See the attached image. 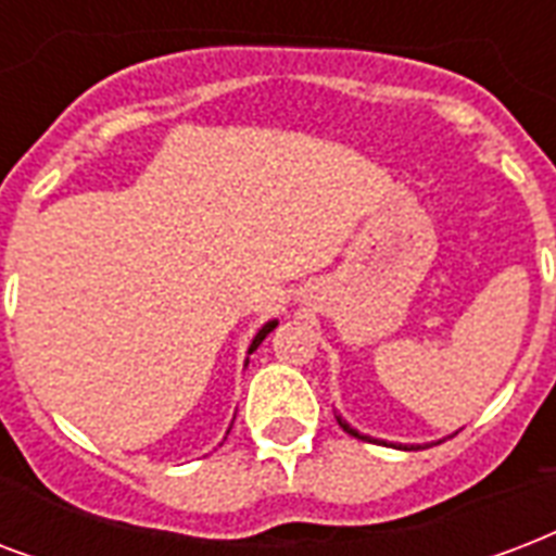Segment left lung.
<instances>
[{"instance_id": "left-lung-1", "label": "left lung", "mask_w": 556, "mask_h": 556, "mask_svg": "<svg viewBox=\"0 0 556 556\" xmlns=\"http://www.w3.org/2000/svg\"><path fill=\"white\" fill-rule=\"evenodd\" d=\"M334 419H338V426H341L346 434H353V438H358V440H370V443H384V446H388V440H372V438H367V434H362L358 429H353V426H350V422H346L341 414H334ZM391 446H393V443H391ZM400 448H419V446H400Z\"/></svg>"}]
</instances>
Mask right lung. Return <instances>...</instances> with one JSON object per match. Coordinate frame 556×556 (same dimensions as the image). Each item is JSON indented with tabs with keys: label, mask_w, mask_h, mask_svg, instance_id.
<instances>
[{
	"label": "right lung",
	"mask_w": 556,
	"mask_h": 556,
	"mask_svg": "<svg viewBox=\"0 0 556 556\" xmlns=\"http://www.w3.org/2000/svg\"><path fill=\"white\" fill-rule=\"evenodd\" d=\"M277 324H279V320H268V324L262 326L260 332L253 334V341H250V346H248V355H250V353H253V350H256V346H260V344H262V341H265V338H268V334H270V332H274V329H277ZM244 364H248V362H244ZM227 434H230V431H227Z\"/></svg>",
	"instance_id": "right-lung-1"
}]
</instances>
